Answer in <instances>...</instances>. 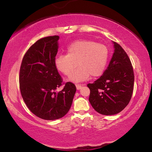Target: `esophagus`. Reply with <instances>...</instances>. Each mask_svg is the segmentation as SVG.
I'll use <instances>...</instances> for the list:
<instances>
[{
	"label": "esophagus",
	"instance_id": "obj_1",
	"mask_svg": "<svg viewBox=\"0 0 152 152\" xmlns=\"http://www.w3.org/2000/svg\"><path fill=\"white\" fill-rule=\"evenodd\" d=\"M76 86L77 90H80V89H81V88H82V86L80 85V84H76Z\"/></svg>",
	"mask_w": 152,
	"mask_h": 152
}]
</instances>
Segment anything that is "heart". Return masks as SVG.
<instances>
[{"instance_id":"heart-1","label":"heart","mask_w":152,"mask_h":152,"mask_svg":"<svg viewBox=\"0 0 152 152\" xmlns=\"http://www.w3.org/2000/svg\"><path fill=\"white\" fill-rule=\"evenodd\" d=\"M109 50L106 45L89 39H80L71 43L67 54L58 56L55 65L58 70L70 76L78 65L79 67L70 80L74 82L85 81L91 76H101L106 68Z\"/></svg>"}]
</instances>
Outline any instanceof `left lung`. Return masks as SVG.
<instances>
[{"label": "left lung", "instance_id": "1", "mask_svg": "<svg viewBox=\"0 0 152 152\" xmlns=\"http://www.w3.org/2000/svg\"><path fill=\"white\" fill-rule=\"evenodd\" d=\"M114 53L102 75L88 84L89 102L100 114L113 115L121 111L132 99L134 74L132 62L121 46L113 42Z\"/></svg>", "mask_w": 152, "mask_h": 152}]
</instances>
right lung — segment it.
<instances>
[{
    "instance_id": "add662e5",
    "label": "right lung",
    "mask_w": 152,
    "mask_h": 152,
    "mask_svg": "<svg viewBox=\"0 0 152 152\" xmlns=\"http://www.w3.org/2000/svg\"><path fill=\"white\" fill-rule=\"evenodd\" d=\"M58 35L37 41L25 53L19 73L20 91L29 109L45 120L60 119L70 110L76 91L67 82L63 90L56 92L62 79L55 65L58 50Z\"/></svg>"
}]
</instances>
